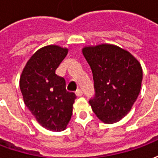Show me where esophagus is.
<instances>
[{
    "mask_svg": "<svg viewBox=\"0 0 158 158\" xmlns=\"http://www.w3.org/2000/svg\"><path fill=\"white\" fill-rule=\"evenodd\" d=\"M75 94H76V96H78V97H79V96H82L83 91L80 89H78L77 90H76Z\"/></svg>",
    "mask_w": 158,
    "mask_h": 158,
    "instance_id": "obj_1",
    "label": "esophagus"
}]
</instances>
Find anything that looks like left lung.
Segmentation results:
<instances>
[{
	"label": "left lung",
	"instance_id": "obj_1",
	"mask_svg": "<svg viewBox=\"0 0 158 158\" xmlns=\"http://www.w3.org/2000/svg\"><path fill=\"white\" fill-rule=\"evenodd\" d=\"M82 53L92 70L96 95L89 105L104 123L120 121L129 113L142 82L140 62L113 44L85 45Z\"/></svg>",
	"mask_w": 158,
	"mask_h": 158
}]
</instances>
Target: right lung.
<instances>
[{
  "mask_svg": "<svg viewBox=\"0 0 158 158\" xmlns=\"http://www.w3.org/2000/svg\"><path fill=\"white\" fill-rule=\"evenodd\" d=\"M69 52L67 47L48 45L33 54L23 69L20 90L26 106L45 129L60 132L69 124L76 99L66 89L65 79L56 70Z\"/></svg>",
  "mask_w": 158,
  "mask_h": 158,
  "instance_id": "right-lung-1",
  "label": "right lung"
}]
</instances>
